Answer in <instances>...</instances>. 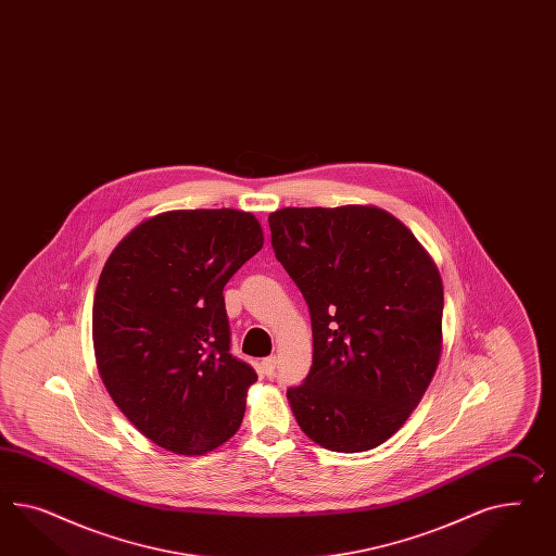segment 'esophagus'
<instances>
[{
  "label": "esophagus",
  "instance_id": "obj_1",
  "mask_svg": "<svg viewBox=\"0 0 556 556\" xmlns=\"http://www.w3.org/2000/svg\"><path fill=\"white\" fill-rule=\"evenodd\" d=\"M275 368H277V358H275V356H269V358H265V361L261 362V370H263V375H275Z\"/></svg>",
  "mask_w": 556,
  "mask_h": 556
}]
</instances>
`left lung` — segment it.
<instances>
[{"label": "left lung", "instance_id": "1", "mask_svg": "<svg viewBox=\"0 0 556 556\" xmlns=\"http://www.w3.org/2000/svg\"><path fill=\"white\" fill-rule=\"evenodd\" d=\"M269 228L312 316V370L287 389L301 431L326 450H375L405 425L435 375L437 265L376 206L281 208L270 212Z\"/></svg>", "mask_w": 556, "mask_h": 556}]
</instances>
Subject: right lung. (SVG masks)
<instances>
[{"label": "right lung", "mask_w": 556, "mask_h": 556, "mask_svg": "<svg viewBox=\"0 0 556 556\" xmlns=\"http://www.w3.org/2000/svg\"><path fill=\"white\" fill-rule=\"evenodd\" d=\"M261 247L251 212L172 211L106 258L92 303L97 368L155 445L204 455L237 433L256 372L230 354L223 289Z\"/></svg>", "instance_id": "obj_1"}]
</instances>
